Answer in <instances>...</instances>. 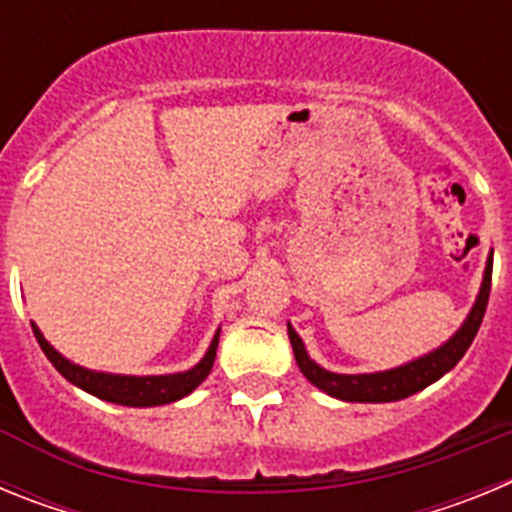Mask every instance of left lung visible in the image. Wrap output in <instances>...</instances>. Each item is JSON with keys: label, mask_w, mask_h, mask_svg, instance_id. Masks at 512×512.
<instances>
[{"label": "left lung", "mask_w": 512, "mask_h": 512, "mask_svg": "<svg viewBox=\"0 0 512 512\" xmlns=\"http://www.w3.org/2000/svg\"><path fill=\"white\" fill-rule=\"evenodd\" d=\"M490 284L492 253L490 259H487L485 279H482V289H479L477 302H474L472 312H469V318L464 320V325H461L441 348H436L431 354L420 356V359L410 361V364H402L397 366V369H387V372L374 374L328 372V369L318 366L310 356H307L302 338L297 336L292 325H287L289 343H292V351H295L297 366H300V372L305 374L318 390L346 402H395L402 400V397L415 395V392L425 390V387L436 382V379H441L446 372H451V369L461 361V356L467 354V348L472 346L479 325H482V318H485L487 300H490Z\"/></svg>", "instance_id": "left-lung-1"}]
</instances>
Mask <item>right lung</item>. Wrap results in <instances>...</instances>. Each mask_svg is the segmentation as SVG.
Returning a JSON list of instances; mask_svg holds the SVG:
<instances>
[{
  "mask_svg": "<svg viewBox=\"0 0 512 512\" xmlns=\"http://www.w3.org/2000/svg\"><path fill=\"white\" fill-rule=\"evenodd\" d=\"M33 333L38 338L43 354L48 356L53 366L63 377L69 379L71 384L81 387L89 395L99 397V400L115 402V405H128V408H153V405H166V402H176L187 397L189 392L197 390L202 382L210 374L212 364H215L217 354V338H220V330L212 338L207 354L202 356V361L197 366H192L189 372L179 374H161V377H125V374H104V372H92V369H84L79 364H71L69 359H63L51 343L45 341L43 333L35 323Z\"/></svg>",
  "mask_w": 512,
  "mask_h": 512,
  "instance_id": "1",
  "label": "right lung"
}]
</instances>
